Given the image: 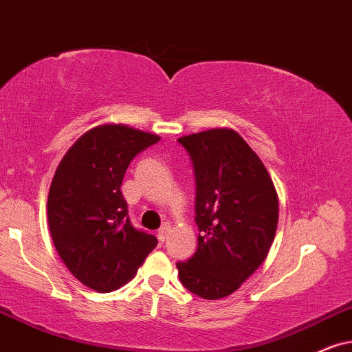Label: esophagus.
Here are the masks:
<instances>
[{"mask_svg": "<svg viewBox=\"0 0 352 352\" xmlns=\"http://www.w3.org/2000/svg\"><path fill=\"white\" fill-rule=\"evenodd\" d=\"M168 232H170V228H168V226H164V228L159 229V232H157V239L161 240V242H164V240L167 239Z\"/></svg>", "mask_w": 352, "mask_h": 352, "instance_id": "34e87169", "label": "esophagus"}]
</instances>
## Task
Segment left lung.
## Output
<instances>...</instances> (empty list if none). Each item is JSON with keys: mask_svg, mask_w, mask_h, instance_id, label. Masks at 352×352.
I'll use <instances>...</instances> for the list:
<instances>
[{"mask_svg": "<svg viewBox=\"0 0 352 352\" xmlns=\"http://www.w3.org/2000/svg\"><path fill=\"white\" fill-rule=\"evenodd\" d=\"M197 180L198 248L177 263L180 283L203 299L230 296L265 261L278 228V193L243 138L212 128L179 138Z\"/></svg>", "mask_w": 352, "mask_h": 352, "instance_id": "left-lung-1", "label": "left lung"}]
</instances>
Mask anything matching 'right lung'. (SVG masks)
Segmentation results:
<instances>
[{
	"label": "right lung",
	"instance_id": "right-lung-1",
	"mask_svg": "<svg viewBox=\"0 0 352 352\" xmlns=\"http://www.w3.org/2000/svg\"><path fill=\"white\" fill-rule=\"evenodd\" d=\"M161 140L124 124L84 133L58 164L48 191L50 234L63 263L97 292L126 284L157 245L131 226L122 190L133 157Z\"/></svg>",
	"mask_w": 352,
	"mask_h": 352
}]
</instances>
